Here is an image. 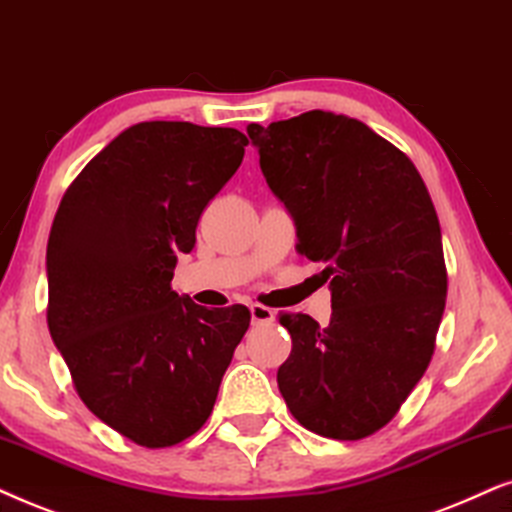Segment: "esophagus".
Returning <instances> with one entry per match:
<instances>
[{
  "label": "esophagus",
  "instance_id": "1",
  "mask_svg": "<svg viewBox=\"0 0 512 512\" xmlns=\"http://www.w3.org/2000/svg\"><path fill=\"white\" fill-rule=\"evenodd\" d=\"M274 316H276V313L271 311L269 306H264V304H250V318H252V323H255V325L271 323V320H274Z\"/></svg>",
  "mask_w": 512,
  "mask_h": 512
}]
</instances>
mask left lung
Returning <instances> with one entry per match:
<instances>
[{
	"instance_id": "left-lung-1",
	"label": "left lung",
	"mask_w": 512,
	"mask_h": 512,
	"mask_svg": "<svg viewBox=\"0 0 512 512\" xmlns=\"http://www.w3.org/2000/svg\"><path fill=\"white\" fill-rule=\"evenodd\" d=\"M267 185L297 227V252L323 264L332 318L283 313L290 358L278 388L292 417L332 440L384 428L424 377L445 311L440 222L414 163L344 114L248 126Z\"/></svg>"
}]
</instances>
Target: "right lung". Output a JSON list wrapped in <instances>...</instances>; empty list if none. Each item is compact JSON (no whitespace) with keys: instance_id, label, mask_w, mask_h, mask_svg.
Here are the masks:
<instances>
[{"instance_id":"add662e5","label":"right lung","mask_w":512,"mask_h":512,"mask_svg":"<svg viewBox=\"0 0 512 512\" xmlns=\"http://www.w3.org/2000/svg\"><path fill=\"white\" fill-rule=\"evenodd\" d=\"M245 145L236 128L142 121L86 163L53 220V344L88 410L142 447L177 445L206 424L250 325L243 304L206 309L170 288Z\"/></svg>"}]
</instances>
